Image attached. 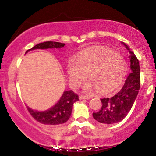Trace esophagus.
Instances as JSON below:
<instances>
[{"label":"esophagus","instance_id":"obj_1","mask_svg":"<svg viewBox=\"0 0 156 156\" xmlns=\"http://www.w3.org/2000/svg\"><path fill=\"white\" fill-rule=\"evenodd\" d=\"M90 98L91 97H89V96H83V95L79 96L80 100H87V99H90Z\"/></svg>","mask_w":156,"mask_h":156}]
</instances>
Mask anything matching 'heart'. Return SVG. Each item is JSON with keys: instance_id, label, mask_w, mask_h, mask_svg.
I'll return each mask as SVG.
<instances>
[{"instance_id": "b5f03b06", "label": "heart", "mask_w": 156, "mask_h": 156, "mask_svg": "<svg viewBox=\"0 0 156 156\" xmlns=\"http://www.w3.org/2000/svg\"><path fill=\"white\" fill-rule=\"evenodd\" d=\"M71 84L79 85L87 74L91 81L84 85L90 91L94 87L100 94H108L117 89L127 74L125 59L112 50L98 47L81 52L78 60L72 59L66 67Z\"/></svg>"}]
</instances>
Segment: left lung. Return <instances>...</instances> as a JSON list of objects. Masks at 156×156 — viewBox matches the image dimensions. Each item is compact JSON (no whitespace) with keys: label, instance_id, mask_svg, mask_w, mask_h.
<instances>
[{"label":"left lung","instance_id":"obj_1","mask_svg":"<svg viewBox=\"0 0 156 156\" xmlns=\"http://www.w3.org/2000/svg\"><path fill=\"white\" fill-rule=\"evenodd\" d=\"M122 44L130 52L131 72L127 76L121 90L110 98L101 99V108L97 112L93 113L95 120L106 125L118 123L126 117L133 106L140 87L139 60L128 46L125 43Z\"/></svg>","mask_w":156,"mask_h":156}]
</instances>
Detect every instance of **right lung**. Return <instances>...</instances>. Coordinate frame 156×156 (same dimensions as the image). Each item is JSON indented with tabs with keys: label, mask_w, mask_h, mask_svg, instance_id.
<instances>
[{
	"label": "right lung",
	"mask_w": 156,
	"mask_h": 156,
	"mask_svg": "<svg viewBox=\"0 0 156 156\" xmlns=\"http://www.w3.org/2000/svg\"><path fill=\"white\" fill-rule=\"evenodd\" d=\"M65 46V44L55 41H45L35 45L32 48L28 50H35V49H48V48H62ZM79 100L78 96L72 90L64 91L63 94L59 99L57 103L54 105L50 109L44 112H38L33 110L28 107V111L31 115L40 123L48 125H61L66 122L72 114V106L74 103Z\"/></svg>",
	"instance_id": "obj_1"
}]
</instances>
